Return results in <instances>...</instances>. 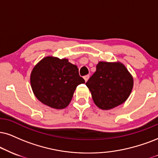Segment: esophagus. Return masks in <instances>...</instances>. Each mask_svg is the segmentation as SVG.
Listing matches in <instances>:
<instances>
[{
	"mask_svg": "<svg viewBox=\"0 0 158 158\" xmlns=\"http://www.w3.org/2000/svg\"><path fill=\"white\" fill-rule=\"evenodd\" d=\"M83 78H84L85 81V82H86V81H88L89 78V75H85L84 77H83Z\"/></svg>",
	"mask_w": 158,
	"mask_h": 158,
	"instance_id": "1",
	"label": "esophagus"
}]
</instances>
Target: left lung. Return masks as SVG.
I'll list each match as a JSON object with an SVG mask.
<instances>
[{
	"label": "left lung",
	"mask_w": 158,
	"mask_h": 158,
	"mask_svg": "<svg viewBox=\"0 0 158 158\" xmlns=\"http://www.w3.org/2000/svg\"><path fill=\"white\" fill-rule=\"evenodd\" d=\"M85 85L95 105L102 110H109L124 103L129 97L133 78L120 62L100 61Z\"/></svg>",
	"instance_id": "obj_1"
}]
</instances>
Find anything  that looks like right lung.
<instances>
[{"label":"right lung","mask_w":158,"mask_h":158,"mask_svg":"<svg viewBox=\"0 0 158 158\" xmlns=\"http://www.w3.org/2000/svg\"><path fill=\"white\" fill-rule=\"evenodd\" d=\"M84 83L77 66L67 58H44L31 74V85L35 96L41 102L56 109L66 108L71 102L76 87Z\"/></svg>","instance_id":"obj_1"}]
</instances>
